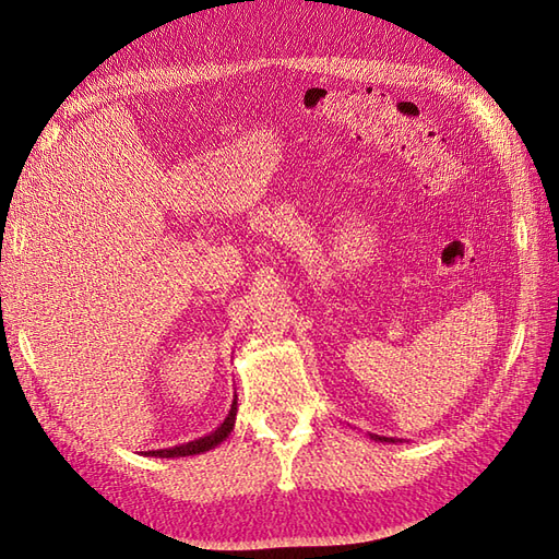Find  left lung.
<instances>
[{"instance_id":"left-lung-1","label":"left lung","mask_w":559,"mask_h":559,"mask_svg":"<svg viewBox=\"0 0 559 559\" xmlns=\"http://www.w3.org/2000/svg\"><path fill=\"white\" fill-rule=\"evenodd\" d=\"M373 441H380V443H399L396 438H386V436H378V433H368Z\"/></svg>"}]
</instances>
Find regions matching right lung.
Here are the masks:
<instances>
[{"mask_svg":"<svg viewBox=\"0 0 559 559\" xmlns=\"http://www.w3.org/2000/svg\"><path fill=\"white\" fill-rule=\"evenodd\" d=\"M235 415H238V396L233 399L230 403V411L226 415V419L218 425L212 433L207 436H200L195 438V441H189V443H181V445H175V448H165V450H148L144 452L146 456H160V460H175V456H191V454H202L207 450H214L216 445H222L226 438L230 436L233 427H235Z\"/></svg>","mask_w":559,"mask_h":559,"instance_id":"add662e5","label":"right lung"}]
</instances>
